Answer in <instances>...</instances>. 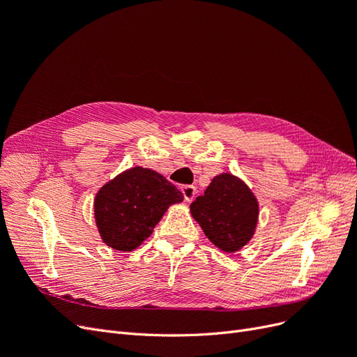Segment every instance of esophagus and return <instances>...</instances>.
<instances>
[{
  "mask_svg": "<svg viewBox=\"0 0 357 357\" xmlns=\"http://www.w3.org/2000/svg\"><path fill=\"white\" fill-rule=\"evenodd\" d=\"M181 192H183V197H185V199L188 202H190V201H193V198H195V195H197V188L192 186V185H186V186L181 188Z\"/></svg>",
  "mask_w": 357,
  "mask_h": 357,
  "instance_id": "1",
  "label": "esophagus"
}]
</instances>
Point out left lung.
Listing matches in <instances>:
<instances>
[{
	"mask_svg": "<svg viewBox=\"0 0 357 357\" xmlns=\"http://www.w3.org/2000/svg\"><path fill=\"white\" fill-rule=\"evenodd\" d=\"M190 213L215 247L235 253L255 235L259 204L243 180L223 172L190 204Z\"/></svg>",
	"mask_w": 357,
	"mask_h": 357,
	"instance_id": "left-lung-1",
	"label": "left lung"
}]
</instances>
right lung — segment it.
Masks as SVG:
<instances>
[{
  "label": "right lung",
  "instance_id": "right-lung-1",
  "mask_svg": "<svg viewBox=\"0 0 357 357\" xmlns=\"http://www.w3.org/2000/svg\"><path fill=\"white\" fill-rule=\"evenodd\" d=\"M183 193L159 172L134 167L98 190L95 222L102 241L119 252H132L152 235L169 205Z\"/></svg>",
  "mask_w": 357,
  "mask_h": 357
}]
</instances>
